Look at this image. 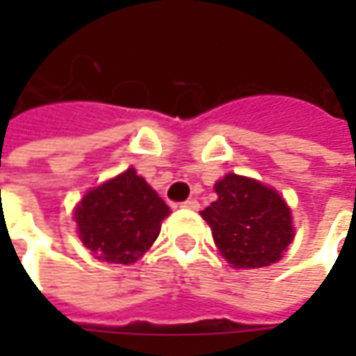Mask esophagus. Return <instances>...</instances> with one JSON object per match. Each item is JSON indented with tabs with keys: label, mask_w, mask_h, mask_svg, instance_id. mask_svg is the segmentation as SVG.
<instances>
[{
	"label": "esophagus",
	"mask_w": 356,
	"mask_h": 356,
	"mask_svg": "<svg viewBox=\"0 0 356 356\" xmlns=\"http://www.w3.org/2000/svg\"><path fill=\"white\" fill-rule=\"evenodd\" d=\"M182 208H186V210H198L200 202L196 198L186 200V202H182Z\"/></svg>",
	"instance_id": "34e87169"
}]
</instances>
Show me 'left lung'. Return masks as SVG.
Segmentation results:
<instances>
[{
  "instance_id": "obj_1",
  "label": "left lung",
  "mask_w": 356,
  "mask_h": 356,
  "mask_svg": "<svg viewBox=\"0 0 356 356\" xmlns=\"http://www.w3.org/2000/svg\"><path fill=\"white\" fill-rule=\"evenodd\" d=\"M213 190L218 200L200 213L227 264L257 269L280 261L293 241V222L277 190L238 174H226Z\"/></svg>"
}]
</instances>
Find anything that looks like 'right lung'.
Segmentation results:
<instances>
[{"label": "right lung", "mask_w": 356, "mask_h": 356, "mask_svg": "<svg viewBox=\"0 0 356 356\" xmlns=\"http://www.w3.org/2000/svg\"><path fill=\"white\" fill-rule=\"evenodd\" d=\"M170 216L164 200L134 168L89 190L75 210L79 238L97 259L134 264L156 241Z\"/></svg>", "instance_id": "1"}]
</instances>
